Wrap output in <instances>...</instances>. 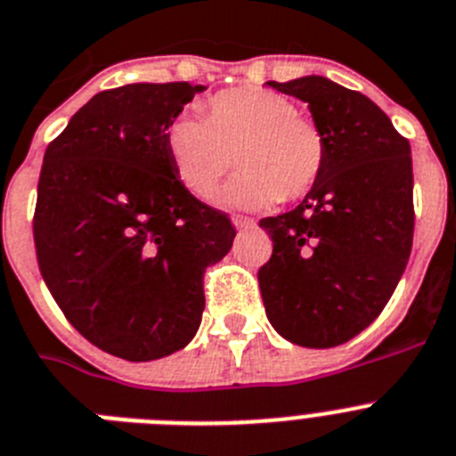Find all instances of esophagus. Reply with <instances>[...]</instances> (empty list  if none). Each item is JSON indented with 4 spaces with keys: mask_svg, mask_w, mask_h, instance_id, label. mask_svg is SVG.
I'll return each mask as SVG.
<instances>
[{
    "mask_svg": "<svg viewBox=\"0 0 456 456\" xmlns=\"http://www.w3.org/2000/svg\"><path fill=\"white\" fill-rule=\"evenodd\" d=\"M232 225H235L237 231H244V228H254V219H248V216H240V214H235L232 216Z\"/></svg>",
    "mask_w": 456,
    "mask_h": 456,
    "instance_id": "1",
    "label": "esophagus"
}]
</instances>
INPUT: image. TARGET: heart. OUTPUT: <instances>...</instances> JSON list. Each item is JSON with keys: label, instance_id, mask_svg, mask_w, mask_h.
Here are the masks:
<instances>
[{"label": "heart", "instance_id": "heart-1", "mask_svg": "<svg viewBox=\"0 0 456 456\" xmlns=\"http://www.w3.org/2000/svg\"><path fill=\"white\" fill-rule=\"evenodd\" d=\"M166 147L182 184L209 198L237 163L240 175L219 196L228 208H267L311 191L328 161L321 128L286 96L260 87L214 94L208 117L184 112L166 128Z\"/></svg>", "mask_w": 456, "mask_h": 456}]
</instances>
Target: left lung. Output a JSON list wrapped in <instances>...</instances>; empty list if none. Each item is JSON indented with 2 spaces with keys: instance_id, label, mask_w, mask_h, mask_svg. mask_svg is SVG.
Returning <instances> with one entry per match:
<instances>
[{
  "instance_id": "1",
  "label": "left lung",
  "mask_w": 456,
  "mask_h": 456,
  "mask_svg": "<svg viewBox=\"0 0 456 456\" xmlns=\"http://www.w3.org/2000/svg\"><path fill=\"white\" fill-rule=\"evenodd\" d=\"M270 87L309 103L328 161L297 208L260 219L272 258L258 270L272 328L305 348H332L390 302L413 247L411 145L371 99L322 76Z\"/></svg>"
}]
</instances>
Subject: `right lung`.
<instances>
[{
    "mask_svg": "<svg viewBox=\"0 0 456 456\" xmlns=\"http://www.w3.org/2000/svg\"><path fill=\"white\" fill-rule=\"evenodd\" d=\"M202 85L134 83L85 103L43 157L34 244L43 281L89 344L166 357L200 328L202 274L235 228L189 193L166 128Z\"/></svg>",
    "mask_w": 456,
    "mask_h": 456,
    "instance_id": "add662e5",
    "label": "right lung"
}]
</instances>
